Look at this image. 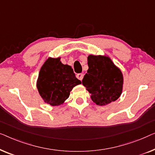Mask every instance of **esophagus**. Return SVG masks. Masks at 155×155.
I'll return each instance as SVG.
<instances>
[{
  "instance_id": "34e87169",
  "label": "esophagus",
  "mask_w": 155,
  "mask_h": 155,
  "mask_svg": "<svg viewBox=\"0 0 155 155\" xmlns=\"http://www.w3.org/2000/svg\"><path fill=\"white\" fill-rule=\"evenodd\" d=\"M77 77L78 79L81 81L83 79V78H84V74H78L77 75Z\"/></svg>"
}]
</instances>
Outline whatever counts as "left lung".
Listing matches in <instances>:
<instances>
[{
  "mask_svg": "<svg viewBox=\"0 0 155 155\" xmlns=\"http://www.w3.org/2000/svg\"><path fill=\"white\" fill-rule=\"evenodd\" d=\"M88 69L82 84L97 105L105 106L121 96L124 76L120 68L107 55L88 56Z\"/></svg>",
  "mask_w": 155,
  "mask_h": 155,
  "instance_id": "obj_1",
  "label": "left lung"
}]
</instances>
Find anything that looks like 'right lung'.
<instances>
[{
	"mask_svg": "<svg viewBox=\"0 0 155 155\" xmlns=\"http://www.w3.org/2000/svg\"><path fill=\"white\" fill-rule=\"evenodd\" d=\"M60 59L61 57H48L41 67L36 81L39 95L45 103L51 106L62 104L74 87L81 84L71 67L62 64Z\"/></svg>",
	"mask_w": 155,
	"mask_h": 155,
	"instance_id": "1",
	"label": "right lung"
}]
</instances>
